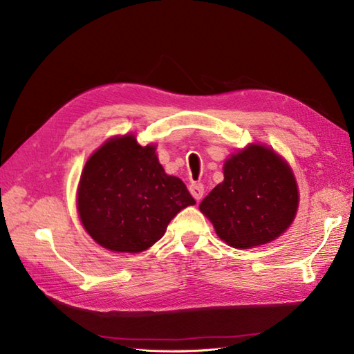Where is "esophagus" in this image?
<instances>
[{
    "label": "esophagus",
    "mask_w": 354,
    "mask_h": 354,
    "mask_svg": "<svg viewBox=\"0 0 354 354\" xmlns=\"http://www.w3.org/2000/svg\"><path fill=\"white\" fill-rule=\"evenodd\" d=\"M190 193L193 194V198L196 201H201L202 196H204V185L201 183H192L190 184Z\"/></svg>",
    "instance_id": "esophagus-1"
}]
</instances>
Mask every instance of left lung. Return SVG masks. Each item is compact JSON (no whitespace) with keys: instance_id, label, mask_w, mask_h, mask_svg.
I'll return each mask as SVG.
<instances>
[{"instance_id":"left-lung-1","label":"left lung","mask_w":354,"mask_h":354,"mask_svg":"<svg viewBox=\"0 0 354 354\" xmlns=\"http://www.w3.org/2000/svg\"><path fill=\"white\" fill-rule=\"evenodd\" d=\"M223 178L199 209L230 246L268 243L292 223L298 208L297 183L274 150L252 145L234 153L223 165Z\"/></svg>"}]
</instances>
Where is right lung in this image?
I'll use <instances>...</instances> for the list:
<instances>
[{"label": "right lung", "mask_w": 354, "mask_h": 354, "mask_svg": "<svg viewBox=\"0 0 354 354\" xmlns=\"http://www.w3.org/2000/svg\"><path fill=\"white\" fill-rule=\"evenodd\" d=\"M196 204L185 184L158 162L153 146L133 135L114 138L91 155L80 176V221L97 243L141 252L158 242L183 208Z\"/></svg>", "instance_id": "obj_1"}]
</instances>
